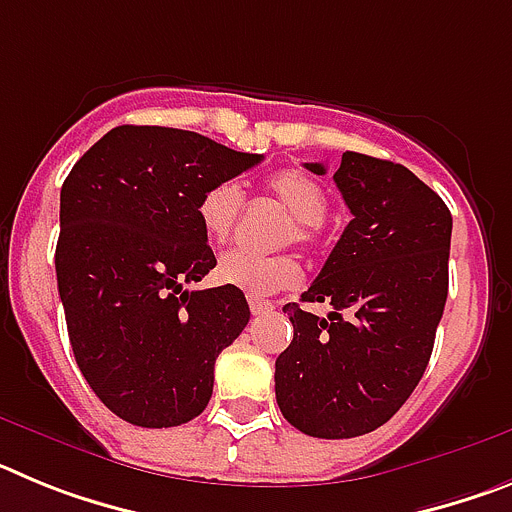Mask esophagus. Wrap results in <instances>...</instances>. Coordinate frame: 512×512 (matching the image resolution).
Instances as JSON below:
<instances>
[{
    "instance_id": "obj_1",
    "label": "esophagus",
    "mask_w": 512,
    "mask_h": 512,
    "mask_svg": "<svg viewBox=\"0 0 512 512\" xmlns=\"http://www.w3.org/2000/svg\"><path fill=\"white\" fill-rule=\"evenodd\" d=\"M248 305H251L253 315H266V312L274 310V302L261 300V297H256V295H248Z\"/></svg>"
}]
</instances>
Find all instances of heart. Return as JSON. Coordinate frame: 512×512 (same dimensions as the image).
Segmentation results:
<instances>
[{"instance_id": "b5f03b06", "label": "heart", "mask_w": 512, "mask_h": 512, "mask_svg": "<svg viewBox=\"0 0 512 512\" xmlns=\"http://www.w3.org/2000/svg\"><path fill=\"white\" fill-rule=\"evenodd\" d=\"M266 192L289 212L292 223L282 241L312 246L318 241L320 223L328 212V194L310 174L297 169H282L266 179ZM243 212V192L235 182H217L202 192L197 202V220L210 241H225L235 230ZM217 282L243 289L248 295H274L279 289L295 287L302 271L292 256H259V253L233 248L225 251L215 266Z\"/></svg>"}]
</instances>
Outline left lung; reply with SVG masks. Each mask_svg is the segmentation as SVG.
Wrapping results in <instances>:
<instances>
[{
    "label": "left lung",
    "instance_id": "8db88e82",
    "mask_svg": "<svg viewBox=\"0 0 512 512\" xmlns=\"http://www.w3.org/2000/svg\"><path fill=\"white\" fill-rule=\"evenodd\" d=\"M333 182L354 220L302 292L333 310L318 318L284 305L295 338L274 390L297 431L354 438L387 423L428 366L449 295L451 212L413 171L364 153H343Z\"/></svg>",
    "mask_w": 512,
    "mask_h": 512
}]
</instances>
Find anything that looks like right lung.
Returning a JSON list of instances; mask_svg holds the SVG:
<instances>
[{"instance_id":"add662e5","label":"right lung","mask_w":512,"mask_h":512,"mask_svg":"<svg viewBox=\"0 0 512 512\" xmlns=\"http://www.w3.org/2000/svg\"><path fill=\"white\" fill-rule=\"evenodd\" d=\"M256 164L192 130L120 125L66 176L58 295L76 364L117 418L174 428L207 408L217 354L251 310L228 284L184 289L217 264L197 202Z\"/></svg>"}]
</instances>
